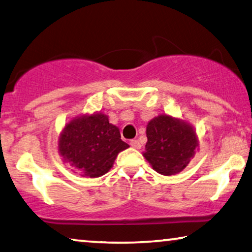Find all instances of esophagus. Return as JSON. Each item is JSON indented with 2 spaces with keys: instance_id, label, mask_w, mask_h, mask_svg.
<instances>
[{
  "instance_id": "esophagus-1",
  "label": "esophagus",
  "mask_w": 252,
  "mask_h": 252,
  "mask_svg": "<svg viewBox=\"0 0 252 252\" xmlns=\"http://www.w3.org/2000/svg\"><path fill=\"white\" fill-rule=\"evenodd\" d=\"M130 146L134 148V149H140L141 148V143L139 142L138 140H135V139H133V140L130 141Z\"/></svg>"
}]
</instances>
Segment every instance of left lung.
<instances>
[{
	"mask_svg": "<svg viewBox=\"0 0 252 252\" xmlns=\"http://www.w3.org/2000/svg\"><path fill=\"white\" fill-rule=\"evenodd\" d=\"M147 138L143 157L157 173L165 176L185 169L198 147L193 126L166 114L150 120L147 126Z\"/></svg>",
	"mask_w": 252,
	"mask_h": 252,
	"instance_id": "8db88e82",
	"label": "left lung"
}]
</instances>
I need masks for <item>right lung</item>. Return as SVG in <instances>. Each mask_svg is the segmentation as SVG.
Here are the masks:
<instances>
[{
	"label": "right lung",
	"mask_w": 252,
	"mask_h": 252,
	"mask_svg": "<svg viewBox=\"0 0 252 252\" xmlns=\"http://www.w3.org/2000/svg\"><path fill=\"white\" fill-rule=\"evenodd\" d=\"M126 148L129 145L121 140L119 127L111 125L109 117L101 112L70 120L58 141L63 161L90 178L106 174L119 153Z\"/></svg>",
	"instance_id": "obj_1"
}]
</instances>
